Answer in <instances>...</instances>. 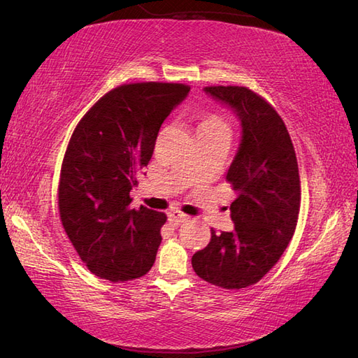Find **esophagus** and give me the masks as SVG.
I'll return each instance as SVG.
<instances>
[{"mask_svg":"<svg viewBox=\"0 0 358 358\" xmlns=\"http://www.w3.org/2000/svg\"><path fill=\"white\" fill-rule=\"evenodd\" d=\"M188 219H189V217L187 216V214L180 213V211H178V210L170 211V224L174 225V227L184 224V222H187Z\"/></svg>","mask_w":358,"mask_h":358,"instance_id":"esophagus-1","label":"esophagus"}]
</instances>
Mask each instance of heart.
I'll list each match as a JSON object with an SVG mask.
<instances>
[{"label": "heart", "instance_id": "obj_1", "mask_svg": "<svg viewBox=\"0 0 358 358\" xmlns=\"http://www.w3.org/2000/svg\"><path fill=\"white\" fill-rule=\"evenodd\" d=\"M219 130H228L224 119L214 113H206L202 116L199 122V131L211 133V131H219Z\"/></svg>", "mask_w": 358, "mask_h": 358}]
</instances>
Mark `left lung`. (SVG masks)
Instances as JSON below:
<instances>
[{"label":"left lung","mask_w":358,"mask_h":358,"mask_svg":"<svg viewBox=\"0 0 358 358\" xmlns=\"http://www.w3.org/2000/svg\"><path fill=\"white\" fill-rule=\"evenodd\" d=\"M205 92L234 108L242 142L227 173L237 193L229 206L234 229L211 228L210 243L192 265L205 282L242 289L279 262L296 229L301 199L296 150L283 119L256 92L241 85H210Z\"/></svg>","instance_id":"left-lung-1"}]
</instances>
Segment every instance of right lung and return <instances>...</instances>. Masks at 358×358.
<instances>
[{"label": "right lung", "mask_w": 358, "mask_h": 358, "mask_svg": "<svg viewBox=\"0 0 358 358\" xmlns=\"http://www.w3.org/2000/svg\"><path fill=\"white\" fill-rule=\"evenodd\" d=\"M189 85L131 83L110 90L71 133L62 159L58 208L78 256L94 275L129 282L152 269L165 213L130 208L165 117Z\"/></svg>", "instance_id": "1"}]
</instances>
